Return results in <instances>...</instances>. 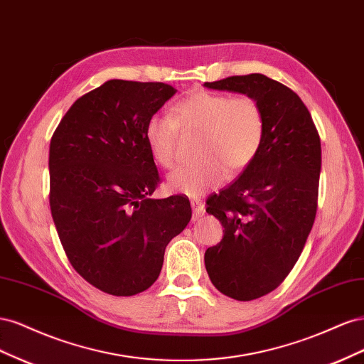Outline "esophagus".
<instances>
[{
    "mask_svg": "<svg viewBox=\"0 0 364 364\" xmlns=\"http://www.w3.org/2000/svg\"><path fill=\"white\" fill-rule=\"evenodd\" d=\"M191 208H193V220L200 218L202 215H205V205L200 200H191Z\"/></svg>",
    "mask_w": 364,
    "mask_h": 364,
    "instance_id": "esophagus-1",
    "label": "esophagus"
}]
</instances>
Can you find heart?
Segmentation results:
<instances>
[{"label": "heart", "instance_id": "heart-1", "mask_svg": "<svg viewBox=\"0 0 364 364\" xmlns=\"http://www.w3.org/2000/svg\"><path fill=\"white\" fill-rule=\"evenodd\" d=\"M179 132L199 134L194 164L176 170L167 185L174 193L200 196L229 178L243 173L257 159L266 134V115L257 97L199 90L171 107L170 118L153 115L144 138L159 167L179 164Z\"/></svg>", "mask_w": 364, "mask_h": 364}]
</instances>
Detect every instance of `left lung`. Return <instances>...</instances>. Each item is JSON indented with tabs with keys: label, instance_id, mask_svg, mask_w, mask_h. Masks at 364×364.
I'll return each mask as SVG.
<instances>
[{
	"label": "left lung",
	"instance_id": "obj_1",
	"mask_svg": "<svg viewBox=\"0 0 364 364\" xmlns=\"http://www.w3.org/2000/svg\"><path fill=\"white\" fill-rule=\"evenodd\" d=\"M213 90L257 97L266 134L257 159L238 179L206 200L223 238L205 252L214 287L235 301H253L289 277L313 228L321 136L301 97L264 74L206 82Z\"/></svg>",
	"mask_w": 364,
	"mask_h": 364
}]
</instances>
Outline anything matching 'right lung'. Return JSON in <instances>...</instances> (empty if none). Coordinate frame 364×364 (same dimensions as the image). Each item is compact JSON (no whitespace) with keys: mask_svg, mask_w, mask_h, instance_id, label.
Returning a JSON list of instances; mask_svg holds the SVG:
<instances>
[{"mask_svg":"<svg viewBox=\"0 0 364 364\" xmlns=\"http://www.w3.org/2000/svg\"><path fill=\"white\" fill-rule=\"evenodd\" d=\"M162 82L109 80L77 98L50 142V208L74 270L112 296L159 277L165 247L191 220L183 196L150 199L161 182L144 129L174 95Z\"/></svg>","mask_w":364,"mask_h":364,"instance_id":"right-lung-1","label":"right lung"}]
</instances>
